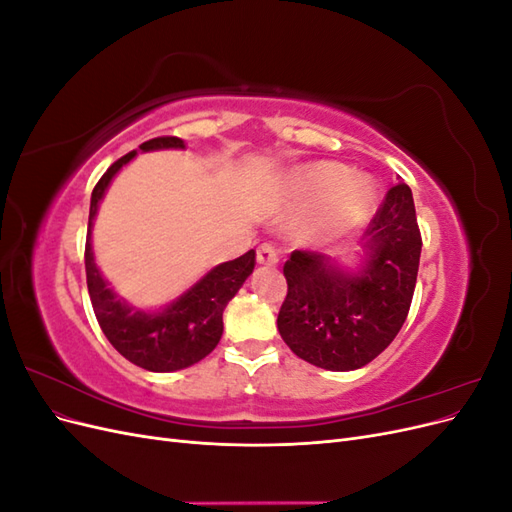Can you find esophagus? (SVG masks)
Wrapping results in <instances>:
<instances>
[{"instance_id":"34e87169","label":"esophagus","mask_w":512,"mask_h":512,"mask_svg":"<svg viewBox=\"0 0 512 512\" xmlns=\"http://www.w3.org/2000/svg\"><path fill=\"white\" fill-rule=\"evenodd\" d=\"M256 260L260 262V265H267V267H273V265H277V252H275V247L271 245V243H262L258 250H256Z\"/></svg>"}]
</instances>
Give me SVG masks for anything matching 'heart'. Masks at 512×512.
I'll return each mask as SVG.
<instances>
[{
    "instance_id": "b5f03b06",
    "label": "heart",
    "mask_w": 512,
    "mask_h": 512,
    "mask_svg": "<svg viewBox=\"0 0 512 512\" xmlns=\"http://www.w3.org/2000/svg\"><path fill=\"white\" fill-rule=\"evenodd\" d=\"M294 183L303 194H329L314 222L324 232H342L363 224L376 205L374 185L365 179L348 181L346 170L333 164L305 168L294 177Z\"/></svg>"
}]
</instances>
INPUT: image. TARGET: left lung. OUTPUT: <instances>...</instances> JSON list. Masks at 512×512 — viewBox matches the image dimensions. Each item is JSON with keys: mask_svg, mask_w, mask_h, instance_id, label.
<instances>
[{"mask_svg": "<svg viewBox=\"0 0 512 512\" xmlns=\"http://www.w3.org/2000/svg\"><path fill=\"white\" fill-rule=\"evenodd\" d=\"M361 241L367 260L354 275L305 250H294L284 265L288 294L277 329L299 359L322 369L374 361L408 318L423 239L406 183L386 192Z\"/></svg>", "mask_w": 512, "mask_h": 512, "instance_id": "obj_1", "label": "left lung"}]
</instances>
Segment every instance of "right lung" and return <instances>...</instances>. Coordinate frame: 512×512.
I'll use <instances>...</instances> for the list:
<instances>
[{"label":"right lung","instance_id":"1","mask_svg":"<svg viewBox=\"0 0 512 512\" xmlns=\"http://www.w3.org/2000/svg\"><path fill=\"white\" fill-rule=\"evenodd\" d=\"M183 141L177 136H158L143 143L141 151L153 149H183ZM136 151L126 153L100 177L89 205V228L85 243V273L89 299L102 333L113 348L126 359L147 371H177L190 367L218 346L224 322L222 314L228 301L235 297L243 282L250 277L256 265V252L250 250L243 256L222 262L213 267L203 280H198L188 292L170 303L162 312L147 314L132 309L117 299V294L106 286L100 275L94 252H91V226L98 213L100 200L108 183L128 164Z\"/></svg>","mask_w":512,"mask_h":512}]
</instances>
